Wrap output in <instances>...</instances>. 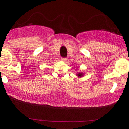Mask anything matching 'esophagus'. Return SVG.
Here are the masks:
<instances>
[{
  "instance_id": "1",
  "label": "esophagus",
  "mask_w": 129,
  "mask_h": 129,
  "mask_svg": "<svg viewBox=\"0 0 129 129\" xmlns=\"http://www.w3.org/2000/svg\"><path fill=\"white\" fill-rule=\"evenodd\" d=\"M62 60L63 62H66L67 60V58H62Z\"/></svg>"
}]
</instances>
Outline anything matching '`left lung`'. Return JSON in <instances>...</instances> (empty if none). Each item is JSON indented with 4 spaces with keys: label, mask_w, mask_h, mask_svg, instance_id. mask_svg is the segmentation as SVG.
<instances>
[{
    "label": "left lung",
    "mask_w": 129,
    "mask_h": 129,
    "mask_svg": "<svg viewBox=\"0 0 129 129\" xmlns=\"http://www.w3.org/2000/svg\"><path fill=\"white\" fill-rule=\"evenodd\" d=\"M77 76L79 77H82L83 75H84V73L79 72V73H78L77 74Z\"/></svg>",
    "instance_id": "left-lung-1"
}]
</instances>
